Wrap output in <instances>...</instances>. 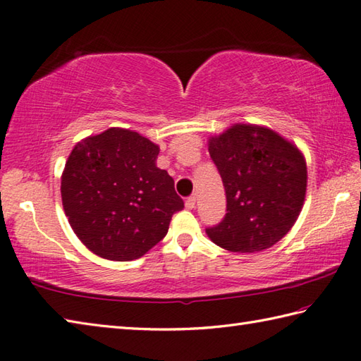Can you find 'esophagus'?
Instances as JSON below:
<instances>
[{
  "mask_svg": "<svg viewBox=\"0 0 361 361\" xmlns=\"http://www.w3.org/2000/svg\"><path fill=\"white\" fill-rule=\"evenodd\" d=\"M186 208H188V209L195 208V195L188 197V199H186Z\"/></svg>",
  "mask_w": 361,
  "mask_h": 361,
  "instance_id": "1",
  "label": "esophagus"
}]
</instances>
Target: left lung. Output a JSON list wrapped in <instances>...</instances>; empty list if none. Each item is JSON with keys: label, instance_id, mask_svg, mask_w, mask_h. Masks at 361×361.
<instances>
[{"label": "left lung", "instance_id": "left-lung-1", "mask_svg": "<svg viewBox=\"0 0 361 361\" xmlns=\"http://www.w3.org/2000/svg\"><path fill=\"white\" fill-rule=\"evenodd\" d=\"M227 195V214L207 228L225 250L255 253L277 244L293 228L307 192L300 150L266 126L236 123L209 137Z\"/></svg>", "mask_w": 361, "mask_h": 361}]
</instances>
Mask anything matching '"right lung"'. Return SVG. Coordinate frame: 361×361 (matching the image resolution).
<instances>
[{
  "label": "right lung",
  "mask_w": 361,
  "mask_h": 361,
  "mask_svg": "<svg viewBox=\"0 0 361 361\" xmlns=\"http://www.w3.org/2000/svg\"><path fill=\"white\" fill-rule=\"evenodd\" d=\"M159 147L139 133L109 128L78 142L61 178L70 227L95 255L137 259L167 235L185 208L173 178L157 167Z\"/></svg>",
  "instance_id": "obj_1"
}]
</instances>
